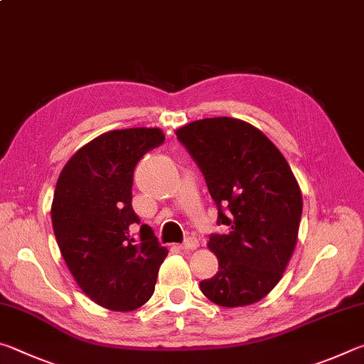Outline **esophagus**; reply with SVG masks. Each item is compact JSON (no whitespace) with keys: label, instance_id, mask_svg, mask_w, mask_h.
<instances>
[{"label":"esophagus","instance_id":"34e87169","mask_svg":"<svg viewBox=\"0 0 364 364\" xmlns=\"http://www.w3.org/2000/svg\"><path fill=\"white\" fill-rule=\"evenodd\" d=\"M197 247H199V242H197V239L194 237H188L186 241L180 245L181 250H196Z\"/></svg>","mask_w":364,"mask_h":364}]
</instances>
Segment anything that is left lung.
Listing matches in <instances>:
<instances>
[{
    "label": "left lung",
    "instance_id": "8db88e82",
    "mask_svg": "<svg viewBox=\"0 0 364 364\" xmlns=\"http://www.w3.org/2000/svg\"><path fill=\"white\" fill-rule=\"evenodd\" d=\"M176 136L205 176L226 234L207 242L218 271L200 281L213 304L245 306L273 291L294 254L301 193L287 160L250 123L232 117L191 122Z\"/></svg>",
    "mask_w": 364,
    "mask_h": 364
}]
</instances>
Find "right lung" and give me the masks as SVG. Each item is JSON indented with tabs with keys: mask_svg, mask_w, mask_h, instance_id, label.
<instances>
[{
	"mask_svg": "<svg viewBox=\"0 0 364 364\" xmlns=\"http://www.w3.org/2000/svg\"><path fill=\"white\" fill-rule=\"evenodd\" d=\"M160 128L112 130L73 154L59 175L51 220L58 245L80 289L107 310L132 311L152 297L167 247L132 207L133 171L160 146Z\"/></svg>",
	"mask_w": 364,
	"mask_h": 364,
	"instance_id": "1",
	"label": "right lung"
}]
</instances>
